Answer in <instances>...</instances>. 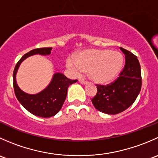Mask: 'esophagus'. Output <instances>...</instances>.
Listing matches in <instances>:
<instances>
[{
	"label": "esophagus",
	"instance_id": "obj_1",
	"mask_svg": "<svg viewBox=\"0 0 158 158\" xmlns=\"http://www.w3.org/2000/svg\"><path fill=\"white\" fill-rule=\"evenodd\" d=\"M79 82H80L81 84H83V85H85V84L87 83L86 81L84 80V79H79Z\"/></svg>",
	"mask_w": 158,
	"mask_h": 158
}]
</instances>
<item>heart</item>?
I'll return each instance as SVG.
<instances>
[{
	"label": "heart",
	"mask_w": 158,
	"mask_h": 158,
	"mask_svg": "<svg viewBox=\"0 0 158 158\" xmlns=\"http://www.w3.org/2000/svg\"><path fill=\"white\" fill-rule=\"evenodd\" d=\"M123 63L122 54L109 49H87L77 53L75 59L66 60L68 68L77 75L88 70L89 76L94 82L106 84L112 80L120 71Z\"/></svg>",
	"instance_id": "obj_1"
}]
</instances>
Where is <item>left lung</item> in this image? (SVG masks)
<instances>
[{"mask_svg":"<svg viewBox=\"0 0 158 158\" xmlns=\"http://www.w3.org/2000/svg\"><path fill=\"white\" fill-rule=\"evenodd\" d=\"M125 55V65L119 76L108 85L96 84L97 93L92 98L94 107L109 114L122 112L136 100L141 89V66L137 56L120 47Z\"/></svg>","mask_w":158,"mask_h":158,"instance_id":"1","label":"left lung"}]
</instances>
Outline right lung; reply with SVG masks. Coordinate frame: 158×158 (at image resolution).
Returning a JSON list of instances; mask_svg holds the SVG:
<instances>
[{"mask_svg": "<svg viewBox=\"0 0 158 158\" xmlns=\"http://www.w3.org/2000/svg\"><path fill=\"white\" fill-rule=\"evenodd\" d=\"M51 49V47H44L28 52L17 62L13 73L14 93L18 101L31 114L42 118H50L60 111L66 100L68 87L77 82V79L72 80L62 73H56L49 85L44 90L36 95H29L18 87L16 82V73L21 62L28 56L35 54L49 55Z\"/></svg>", "mask_w": 158, "mask_h": 158, "instance_id": "1", "label": "right lung"}]
</instances>
